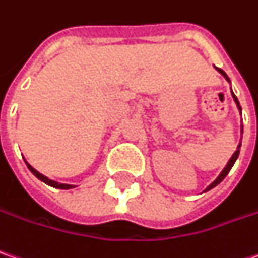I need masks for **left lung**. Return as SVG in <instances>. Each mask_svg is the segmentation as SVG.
<instances>
[{"mask_svg": "<svg viewBox=\"0 0 258 258\" xmlns=\"http://www.w3.org/2000/svg\"><path fill=\"white\" fill-rule=\"evenodd\" d=\"M215 68H217V67H215ZM217 71L219 74H221L223 78L226 79V81H228V82H229V84H230L229 77H228V75L225 74V71H222V70H219V68H217ZM230 93H232V98H233L236 106H237V110H239V113L242 114V107H240V103H239V100H237V98H236V96H235V93H233V91H232V88H230ZM240 134L243 135V125H240ZM240 147H242V142H239V145H237V148H236V151H235V152H233V155L230 156V159L228 160L226 166H225L222 169V172L219 173V176H218L217 179L214 180V181H212V183H211V184L208 185V187H207V188H205V190L203 192L210 191L211 188H214L215 185L219 184V183H221V181H222V180L225 179V177H226V174H228V173L230 172V169H232V166L235 165V162H236V160H237V158H239V154H240Z\"/></svg>", "mask_w": 258, "mask_h": 258, "instance_id": "left-lung-1", "label": "left lung"}]
</instances>
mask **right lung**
<instances>
[{"label": "right lung", "mask_w": 258, "mask_h": 258, "mask_svg": "<svg viewBox=\"0 0 258 258\" xmlns=\"http://www.w3.org/2000/svg\"><path fill=\"white\" fill-rule=\"evenodd\" d=\"M25 163H26V166L29 167V170L33 173V174H35L37 179L41 180V181H43V183H46V184L51 185V187H54V188H60V190H70V188H75V187H77V185H75V184H67V183H58V181H55V180L48 179L47 176L41 174L40 172H37V170H36L35 167L30 166L28 162H26V159H25Z\"/></svg>", "instance_id": "add662e5"}]
</instances>
